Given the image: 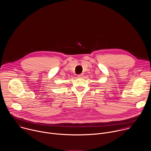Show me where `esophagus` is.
Segmentation results:
<instances>
[{"instance_id": "34e87169", "label": "esophagus", "mask_w": 151, "mask_h": 151, "mask_svg": "<svg viewBox=\"0 0 151 151\" xmlns=\"http://www.w3.org/2000/svg\"><path fill=\"white\" fill-rule=\"evenodd\" d=\"M83 76H83V74H81L78 75V76H77V77H78V78H83Z\"/></svg>"}]
</instances>
